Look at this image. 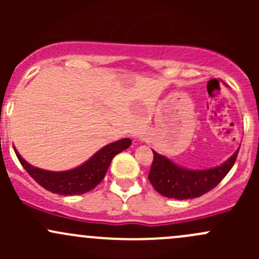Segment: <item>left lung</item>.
Wrapping results in <instances>:
<instances>
[{
  "label": "left lung",
  "mask_w": 259,
  "mask_h": 259,
  "mask_svg": "<svg viewBox=\"0 0 259 259\" xmlns=\"http://www.w3.org/2000/svg\"><path fill=\"white\" fill-rule=\"evenodd\" d=\"M238 150L222 165L204 170L183 168L153 150L154 159L149 171V182L156 192L166 198L179 200L198 198L215 188L228 174L236 163Z\"/></svg>",
  "instance_id": "8db88e82"
}]
</instances>
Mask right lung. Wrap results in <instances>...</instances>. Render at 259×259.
<instances>
[{
  "mask_svg": "<svg viewBox=\"0 0 259 259\" xmlns=\"http://www.w3.org/2000/svg\"><path fill=\"white\" fill-rule=\"evenodd\" d=\"M130 145L132 140L127 138L117 140L101 148L80 166L66 171H50L36 168L22 159L17 150H15V153L31 178L46 190L60 195H77L93 190L104 179L114 156Z\"/></svg>",
  "mask_w": 259,
  "mask_h": 259,
  "instance_id": "add662e5",
  "label": "right lung"
}]
</instances>
